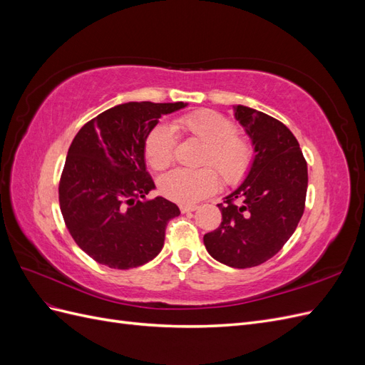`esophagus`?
Segmentation results:
<instances>
[{
  "label": "esophagus",
  "instance_id": "1",
  "mask_svg": "<svg viewBox=\"0 0 365 365\" xmlns=\"http://www.w3.org/2000/svg\"><path fill=\"white\" fill-rule=\"evenodd\" d=\"M197 207L196 205H180V210L182 213H190V212H195Z\"/></svg>",
  "mask_w": 365,
  "mask_h": 365
}]
</instances>
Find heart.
<instances>
[{
  "mask_svg": "<svg viewBox=\"0 0 365 365\" xmlns=\"http://www.w3.org/2000/svg\"><path fill=\"white\" fill-rule=\"evenodd\" d=\"M175 128L182 130L187 138L200 141L205 146L201 164L212 165L228 185H236L247 178L252 168L254 148L251 141L239 137L237 128L215 111L202 109L175 120ZM176 138L168 126L150 130L145 143V155L152 169L164 170L173 163ZM163 196L178 204L190 205L217 190L219 180L213 169L185 170L176 169L160 180Z\"/></svg>",
  "mask_w": 365,
  "mask_h": 365,
  "instance_id": "obj_1",
  "label": "heart"
}]
</instances>
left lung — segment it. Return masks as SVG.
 <instances>
[{
	"label": "left lung",
	"instance_id": "obj_1",
	"mask_svg": "<svg viewBox=\"0 0 365 365\" xmlns=\"http://www.w3.org/2000/svg\"><path fill=\"white\" fill-rule=\"evenodd\" d=\"M235 117L254 146L250 173L217 204L220 225L204 236L210 256L231 268H252L277 254L300 222L307 190V164L282 121L244 105Z\"/></svg>",
	"mask_w": 365,
	"mask_h": 365
}]
</instances>
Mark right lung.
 <instances>
[{
  "label": "right lung",
  "instance_id": "add662e5",
  "mask_svg": "<svg viewBox=\"0 0 365 365\" xmlns=\"http://www.w3.org/2000/svg\"><path fill=\"white\" fill-rule=\"evenodd\" d=\"M185 106L121 103L88 121L74 137L61 175L59 204L71 237L97 263L130 269L161 251L165 227L180 208L161 196L146 200L155 184L146 172L145 143L161 115Z\"/></svg>",
  "mask_w": 365,
  "mask_h": 365
}]
</instances>
